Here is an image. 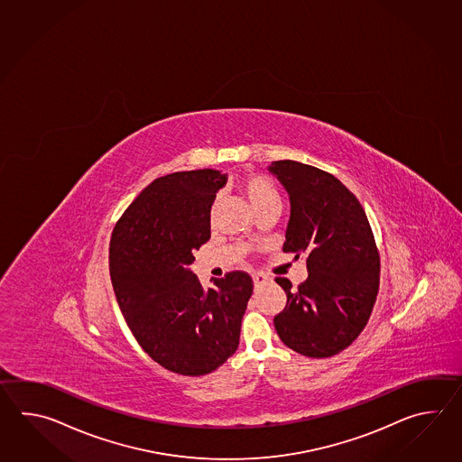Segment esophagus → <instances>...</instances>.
I'll return each instance as SVG.
<instances>
[{"label":"esophagus","mask_w":462,"mask_h":462,"mask_svg":"<svg viewBox=\"0 0 462 462\" xmlns=\"http://www.w3.org/2000/svg\"><path fill=\"white\" fill-rule=\"evenodd\" d=\"M253 281H254L255 287H261V285H264L267 282V275L263 274V273H254L253 274Z\"/></svg>","instance_id":"1"}]
</instances>
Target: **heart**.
I'll return each mask as SVG.
<instances>
[{
  "label": "heart",
  "mask_w": 462,
  "mask_h": 462,
  "mask_svg": "<svg viewBox=\"0 0 462 462\" xmlns=\"http://www.w3.org/2000/svg\"><path fill=\"white\" fill-rule=\"evenodd\" d=\"M239 189L245 193V197L251 203V207L254 208V211L257 208L279 199L274 185L261 175H247L243 178L239 183Z\"/></svg>",
  "instance_id": "heart-1"
}]
</instances>
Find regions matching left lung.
Segmentation results:
<instances>
[{"label":"left lung","mask_w":462,"mask_h":462,"mask_svg":"<svg viewBox=\"0 0 462 462\" xmlns=\"http://www.w3.org/2000/svg\"><path fill=\"white\" fill-rule=\"evenodd\" d=\"M269 171L291 199L284 253L305 255L309 277L274 317L279 338L297 354L328 358L350 346L368 322L380 285V254L365 209L340 180L292 160Z\"/></svg>","instance_id":"left-lung-1"}]
</instances>
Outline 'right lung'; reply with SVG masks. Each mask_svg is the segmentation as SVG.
<instances>
[{"mask_svg": "<svg viewBox=\"0 0 462 462\" xmlns=\"http://www.w3.org/2000/svg\"><path fill=\"white\" fill-rule=\"evenodd\" d=\"M226 180L211 168L153 180L110 239V279L128 328L173 374H211L239 345L251 275L233 271L205 291L188 267L211 237L209 213Z\"/></svg>", "mask_w": 462, "mask_h": 462, "instance_id": "obj_1", "label": "right lung"}]
</instances>
